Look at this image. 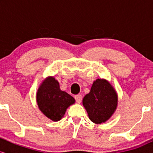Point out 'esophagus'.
<instances>
[{
    "label": "esophagus",
    "instance_id": "34e87169",
    "mask_svg": "<svg viewBox=\"0 0 153 153\" xmlns=\"http://www.w3.org/2000/svg\"><path fill=\"white\" fill-rule=\"evenodd\" d=\"M75 100H76L77 102H78V103H80L82 101V96L80 94L76 95V96H75Z\"/></svg>",
    "mask_w": 153,
    "mask_h": 153
}]
</instances>
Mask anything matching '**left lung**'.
Returning <instances> with one entry per match:
<instances>
[{
  "instance_id": "left-lung-1",
  "label": "left lung",
  "mask_w": 153,
  "mask_h": 153,
  "mask_svg": "<svg viewBox=\"0 0 153 153\" xmlns=\"http://www.w3.org/2000/svg\"><path fill=\"white\" fill-rule=\"evenodd\" d=\"M118 104V95L106 79L98 78L93 82L91 91L84 96L82 105L91 122L100 124L114 114Z\"/></svg>"
}]
</instances>
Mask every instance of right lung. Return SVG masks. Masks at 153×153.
Returning a JSON list of instances; mask_svg holds the SVG:
<instances>
[{
    "label": "right lung",
    "instance_id": "1",
    "mask_svg": "<svg viewBox=\"0 0 153 153\" xmlns=\"http://www.w3.org/2000/svg\"><path fill=\"white\" fill-rule=\"evenodd\" d=\"M36 100L43 114L54 122L60 120L67 108L75 102L73 96L61 91L59 82L53 76L43 80L36 92Z\"/></svg>",
    "mask_w": 153,
    "mask_h": 153
}]
</instances>
